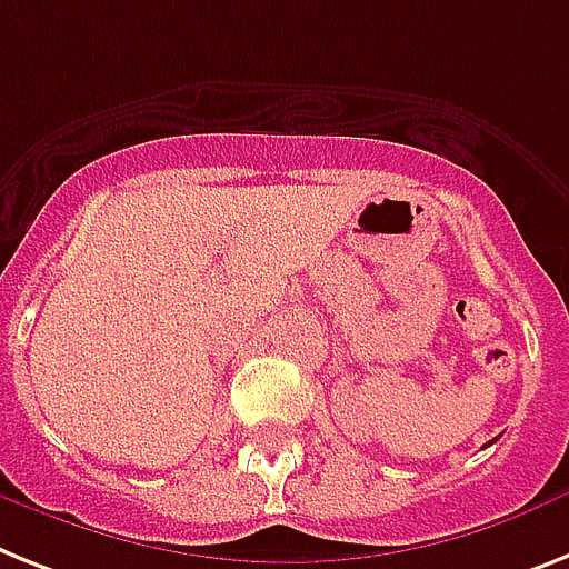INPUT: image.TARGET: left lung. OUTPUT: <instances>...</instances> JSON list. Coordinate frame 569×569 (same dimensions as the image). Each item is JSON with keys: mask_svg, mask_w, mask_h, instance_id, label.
Wrapping results in <instances>:
<instances>
[{"mask_svg": "<svg viewBox=\"0 0 569 569\" xmlns=\"http://www.w3.org/2000/svg\"><path fill=\"white\" fill-rule=\"evenodd\" d=\"M488 445H491V442H488Z\"/></svg>", "mask_w": 569, "mask_h": 569, "instance_id": "obj_1", "label": "left lung"}]
</instances>
